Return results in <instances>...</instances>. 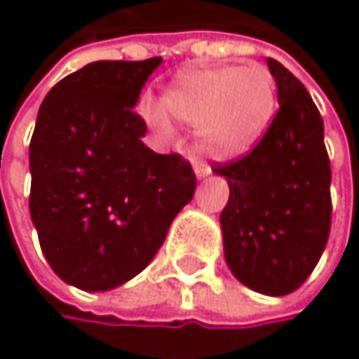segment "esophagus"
I'll list each match as a JSON object with an SVG mask.
<instances>
[{
	"instance_id": "obj_1",
	"label": "esophagus",
	"mask_w": 359,
	"mask_h": 359,
	"mask_svg": "<svg viewBox=\"0 0 359 359\" xmlns=\"http://www.w3.org/2000/svg\"><path fill=\"white\" fill-rule=\"evenodd\" d=\"M193 170H195L197 179H203V177H208L212 172V168L205 162H193Z\"/></svg>"
}]
</instances>
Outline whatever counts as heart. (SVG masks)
Here are the masks:
<instances>
[{"mask_svg":"<svg viewBox=\"0 0 359 359\" xmlns=\"http://www.w3.org/2000/svg\"><path fill=\"white\" fill-rule=\"evenodd\" d=\"M162 105L145 104L143 118L160 135L170 133V116L199 126V149L214 160L251 151L276 114V87L259 66H212L179 74L162 95Z\"/></svg>","mask_w":359,"mask_h":359,"instance_id":"b5f03b06","label":"heart"}]
</instances>
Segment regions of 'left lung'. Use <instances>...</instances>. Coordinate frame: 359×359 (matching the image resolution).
<instances>
[{
	"label": "left lung",
	"mask_w": 359,
	"mask_h": 359,
	"mask_svg": "<svg viewBox=\"0 0 359 359\" xmlns=\"http://www.w3.org/2000/svg\"><path fill=\"white\" fill-rule=\"evenodd\" d=\"M278 111L253 147L216 175L229 182L220 214L224 259L239 283L280 297L304 285L330 233V162L324 122L308 89L268 57Z\"/></svg>",
	"instance_id": "obj_1"
}]
</instances>
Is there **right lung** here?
<instances>
[{
  "label": "right lung",
  "mask_w": 359,
  "mask_h": 359,
  "mask_svg": "<svg viewBox=\"0 0 359 359\" xmlns=\"http://www.w3.org/2000/svg\"><path fill=\"white\" fill-rule=\"evenodd\" d=\"M162 57L102 60L43 100L31 147V218L51 270L83 291L137 276L162 248L197 179L179 154H156L135 106Z\"/></svg>",
  "instance_id": "add662e5"
}]
</instances>
